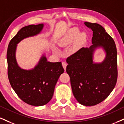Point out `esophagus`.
Masks as SVG:
<instances>
[{
    "instance_id": "1",
    "label": "esophagus",
    "mask_w": 124,
    "mask_h": 124,
    "mask_svg": "<svg viewBox=\"0 0 124 124\" xmlns=\"http://www.w3.org/2000/svg\"><path fill=\"white\" fill-rule=\"evenodd\" d=\"M62 66H63V67L64 69L66 70V66H67V63L65 62H62Z\"/></svg>"
}]
</instances>
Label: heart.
<instances>
[{
  "instance_id": "1",
  "label": "heart",
  "mask_w": 124,
  "mask_h": 124,
  "mask_svg": "<svg viewBox=\"0 0 124 124\" xmlns=\"http://www.w3.org/2000/svg\"><path fill=\"white\" fill-rule=\"evenodd\" d=\"M79 30L76 28H71L63 36L59 42L61 47H65L74 43L77 39L75 48H77L85 39V35L84 33L79 34Z\"/></svg>"
}]
</instances>
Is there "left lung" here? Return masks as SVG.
I'll use <instances>...</instances> for the list:
<instances>
[{
	"label": "left lung",
	"instance_id": "1",
	"mask_svg": "<svg viewBox=\"0 0 124 124\" xmlns=\"http://www.w3.org/2000/svg\"><path fill=\"white\" fill-rule=\"evenodd\" d=\"M84 24L93 31L92 45L81 48L67 58L66 72L74 98L81 105L92 106L103 101L116 86L117 52L114 40L103 26L88 22ZM100 47L106 56L102 62L96 63L93 61V55Z\"/></svg>",
	"mask_w": 124,
	"mask_h": 124
}]
</instances>
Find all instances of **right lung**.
I'll return each mask as SVG.
<instances>
[{"mask_svg": "<svg viewBox=\"0 0 124 124\" xmlns=\"http://www.w3.org/2000/svg\"><path fill=\"white\" fill-rule=\"evenodd\" d=\"M43 27L44 24L40 23L21 28L10 41L7 52L8 77L11 87L22 101L35 106L50 102L58 78L64 72L61 62H48L44 54L32 69H22L17 63V44L24 39L39 35Z\"/></svg>", "mask_w": 124, "mask_h": 124, "instance_id": "add662e5", "label": "right lung"}]
</instances>
